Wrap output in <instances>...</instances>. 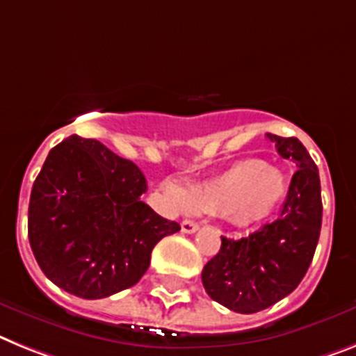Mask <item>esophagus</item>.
I'll use <instances>...</instances> for the list:
<instances>
[{
  "mask_svg": "<svg viewBox=\"0 0 356 356\" xmlns=\"http://www.w3.org/2000/svg\"><path fill=\"white\" fill-rule=\"evenodd\" d=\"M181 229H183V234H195L197 229H199V226H197L193 220H183V222H181Z\"/></svg>",
  "mask_w": 356,
  "mask_h": 356,
  "instance_id": "obj_1",
  "label": "esophagus"
}]
</instances>
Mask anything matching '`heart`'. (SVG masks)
Returning a JSON list of instances; mask_svg holds the SVG:
<instances>
[{
	"label": "heart",
	"mask_w": 356,
	"mask_h": 356,
	"mask_svg": "<svg viewBox=\"0 0 356 356\" xmlns=\"http://www.w3.org/2000/svg\"><path fill=\"white\" fill-rule=\"evenodd\" d=\"M173 201L183 204L184 195L175 186L168 188ZM288 199V183L279 170L261 159H244L222 173L188 190V202L206 215H224L229 222L250 228L279 210Z\"/></svg>",
	"instance_id": "heart-1"
}]
</instances>
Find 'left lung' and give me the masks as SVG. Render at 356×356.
<instances>
[{
    "mask_svg": "<svg viewBox=\"0 0 356 356\" xmlns=\"http://www.w3.org/2000/svg\"><path fill=\"white\" fill-rule=\"evenodd\" d=\"M266 136L280 157L293 161L298 168L280 217L250 237H220L219 253L202 270L206 293L232 312L246 315L273 306L300 284L322 226L321 177L312 155L297 137Z\"/></svg>",
    "mask_w": 356,
    "mask_h": 356,
    "instance_id": "left-lung-1",
    "label": "left lung"
}]
</instances>
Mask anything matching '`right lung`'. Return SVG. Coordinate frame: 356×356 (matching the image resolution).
Instances as JSON below:
<instances>
[{
    "label": "right lung",
    "mask_w": 356,
    "mask_h": 356,
    "mask_svg": "<svg viewBox=\"0 0 356 356\" xmlns=\"http://www.w3.org/2000/svg\"><path fill=\"white\" fill-rule=\"evenodd\" d=\"M146 179L95 139L70 136L50 150L29 204V241L54 284L104 298L137 284L161 238L181 229L141 201Z\"/></svg>",
    "instance_id": "add662e5"
}]
</instances>
